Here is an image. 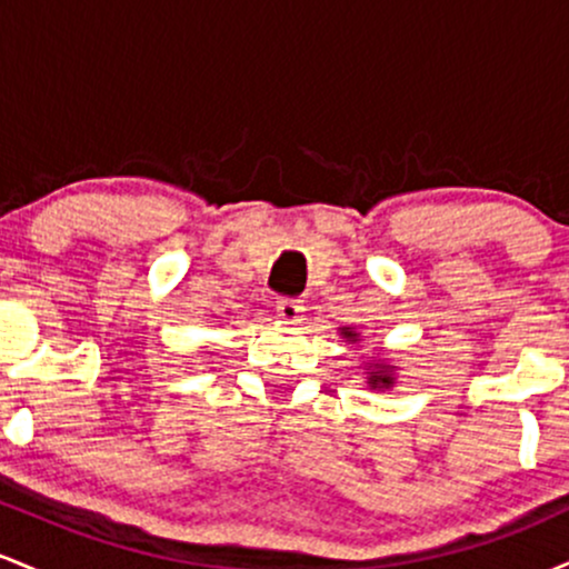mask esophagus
Listing matches in <instances>:
<instances>
[{
	"label": "esophagus",
	"instance_id": "34e87169",
	"mask_svg": "<svg viewBox=\"0 0 569 569\" xmlns=\"http://www.w3.org/2000/svg\"><path fill=\"white\" fill-rule=\"evenodd\" d=\"M278 316L283 318V321H289V323H297V321H302V312H305V305H302V299H291V297H283V299H278Z\"/></svg>",
	"mask_w": 569,
	"mask_h": 569
}]
</instances>
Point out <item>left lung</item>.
Listing matches in <instances>:
<instances>
[{"mask_svg": "<svg viewBox=\"0 0 569 569\" xmlns=\"http://www.w3.org/2000/svg\"><path fill=\"white\" fill-rule=\"evenodd\" d=\"M339 335H342L345 342H350V345L361 342V335H358L352 326H342V329H339ZM396 371H398V367H393V361H388V358H375V361H369L367 367H363V375H367V388L369 390H390L396 385Z\"/></svg>", "mask_w": 569, "mask_h": 569, "instance_id": "obj_1", "label": "left lung"}]
</instances>
